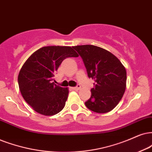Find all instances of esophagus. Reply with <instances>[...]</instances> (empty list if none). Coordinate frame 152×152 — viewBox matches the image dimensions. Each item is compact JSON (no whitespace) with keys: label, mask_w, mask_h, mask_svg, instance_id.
<instances>
[{"label":"esophagus","mask_w":152,"mask_h":152,"mask_svg":"<svg viewBox=\"0 0 152 152\" xmlns=\"http://www.w3.org/2000/svg\"><path fill=\"white\" fill-rule=\"evenodd\" d=\"M80 85H77V86H76V87L72 88V89L73 90H80Z\"/></svg>","instance_id":"34e87169"}]
</instances>
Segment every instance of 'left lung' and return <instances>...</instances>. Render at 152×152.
Here are the masks:
<instances>
[{"mask_svg": "<svg viewBox=\"0 0 152 152\" xmlns=\"http://www.w3.org/2000/svg\"><path fill=\"white\" fill-rule=\"evenodd\" d=\"M83 59L89 78L95 80L91 97L85 102L96 113L109 112L121 99L126 86V71L110 52L93 45L72 47Z\"/></svg>", "mask_w": 152, "mask_h": 152, "instance_id": "obj_1", "label": "left lung"}]
</instances>
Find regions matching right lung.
Returning <instances> with one entry per match:
<instances>
[{
	"label": "right lung",
	"mask_w": 152,
	"mask_h": 152,
	"mask_svg": "<svg viewBox=\"0 0 152 152\" xmlns=\"http://www.w3.org/2000/svg\"><path fill=\"white\" fill-rule=\"evenodd\" d=\"M78 56L69 46H46L34 52L25 62L18 75L19 88L34 111L53 116L62 110L69 90L56 85L54 76L64 59Z\"/></svg>",
	"instance_id": "1"
}]
</instances>
